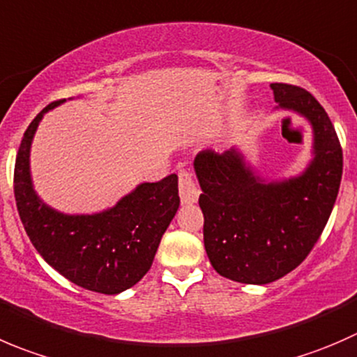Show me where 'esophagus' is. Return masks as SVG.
<instances>
[{"mask_svg":"<svg viewBox=\"0 0 357 357\" xmlns=\"http://www.w3.org/2000/svg\"><path fill=\"white\" fill-rule=\"evenodd\" d=\"M178 192L183 204L196 203L197 197H199V189H197L196 182H194L192 174L185 170V168L178 170Z\"/></svg>","mask_w":357,"mask_h":357,"instance_id":"obj_1","label":"esophagus"}]
</instances>
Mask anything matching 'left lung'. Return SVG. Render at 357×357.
Segmentation results:
<instances>
[{
  "label": "left lung",
  "mask_w": 357,
  "mask_h": 357,
  "mask_svg": "<svg viewBox=\"0 0 357 357\" xmlns=\"http://www.w3.org/2000/svg\"><path fill=\"white\" fill-rule=\"evenodd\" d=\"M271 88L280 107L312 123L316 158L305 174L264 183L234 149L201 151L194 160L208 259L220 276L246 284L273 283L307 259L333 210L344 168L333 123L314 95L288 83Z\"/></svg>",
  "instance_id": "8db88e82"
}]
</instances>
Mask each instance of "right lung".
I'll use <instances>...</instances> for the list:
<instances>
[{"label": "right lung", "instance_id": "right-lung-1", "mask_svg": "<svg viewBox=\"0 0 357 357\" xmlns=\"http://www.w3.org/2000/svg\"><path fill=\"white\" fill-rule=\"evenodd\" d=\"M27 126L13 170L17 210L31 243L66 280L84 290L116 295L139 283L153 266L161 238L180 204L172 174L142 183L114 208L97 215H62L41 203L29 175L31 140L48 109Z\"/></svg>", "mask_w": 357, "mask_h": 357}]
</instances>
